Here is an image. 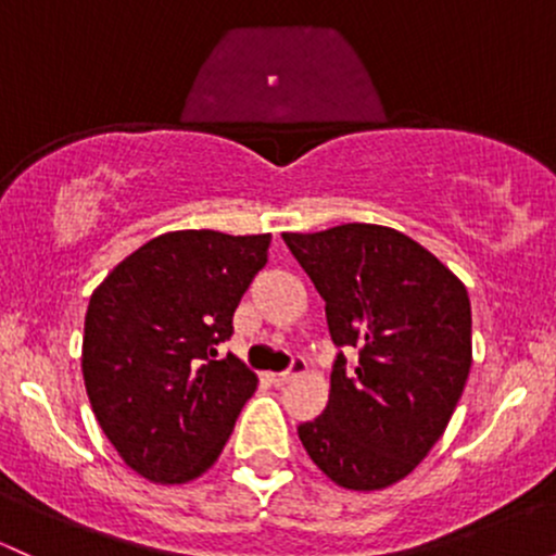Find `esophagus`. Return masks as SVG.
Segmentation results:
<instances>
[{
    "mask_svg": "<svg viewBox=\"0 0 556 556\" xmlns=\"http://www.w3.org/2000/svg\"><path fill=\"white\" fill-rule=\"evenodd\" d=\"M303 371H306V362H303V358H292L288 371H277V375H268V380H271L274 386H288V382L295 380V377H301Z\"/></svg>",
    "mask_w": 556,
    "mask_h": 556,
    "instance_id": "34e87169",
    "label": "esophagus"
}]
</instances>
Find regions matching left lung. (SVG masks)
I'll return each instance as SVG.
<instances>
[{
    "instance_id": "1",
    "label": "left lung",
    "mask_w": 556,
    "mask_h": 556,
    "mask_svg": "<svg viewBox=\"0 0 556 556\" xmlns=\"http://www.w3.org/2000/svg\"><path fill=\"white\" fill-rule=\"evenodd\" d=\"M285 245L325 298L338 353L321 417L298 427L311 462L348 491L404 480L446 430L472 367V311L462 279L412 237L377 224Z\"/></svg>"
}]
</instances>
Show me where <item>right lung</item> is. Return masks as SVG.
Returning <instances> with one entry per match:
<instances>
[{"label":"right lung","mask_w":556,"mask_h":556,"mask_svg":"<svg viewBox=\"0 0 556 556\" xmlns=\"http://www.w3.org/2000/svg\"><path fill=\"white\" fill-rule=\"evenodd\" d=\"M271 235L166 231L91 292L81 371L113 448L150 483L179 485L213 467L258 377L218 358L240 298L266 266Z\"/></svg>","instance_id":"right-lung-1"}]
</instances>
